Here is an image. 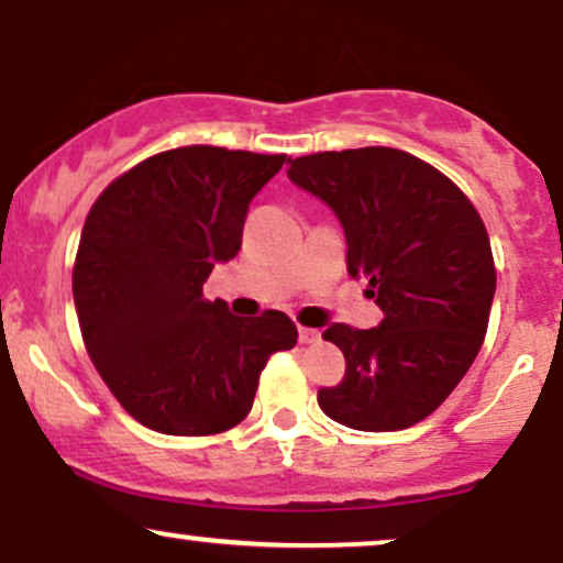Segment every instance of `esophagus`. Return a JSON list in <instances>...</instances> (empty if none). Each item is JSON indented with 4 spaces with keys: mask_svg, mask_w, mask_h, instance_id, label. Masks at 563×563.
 <instances>
[{
    "mask_svg": "<svg viewBox=\"0 0 563 563\" xmlns=\"http://www.w3.org/2000/svg\"><path fill=\"white\" fill-rule=\"evenodd\" d=\"M299 341L301 344H318L320 331H314V328H299Z\"/></svg>",
    "mask_w": 563,
    "mask_h": 563,
    "instance_id": "34e87169",
    "label": "esophagus"
}]
</instances>
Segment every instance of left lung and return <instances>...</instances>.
I'll list each match as a JSON object with an SVG mask.
<instances>
[{
	"mask_svg": "<svg viewBox=\"0 0 563 563\" xmlns=\"http://www.w3.org/2000/svg\"><path fill=\"white\" fill-rule=\"evenodd\" d=\"M288 179L333 211L349 275L371 283L384 312L367 331L325 328L346 376L320 389L322 412L357 431L423 421L461 384L487 333L495 262L482 217L442 172L397 147L294 158Z\"/></svg>",
	"mask_w": 563,
	"mask_h": 563,
	"instance_id": "1",
	"label": "left lung"
}]
</instances>
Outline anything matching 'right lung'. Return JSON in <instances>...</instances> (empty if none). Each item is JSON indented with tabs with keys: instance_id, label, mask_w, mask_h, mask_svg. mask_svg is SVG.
I'll return each instance as SVG.
<instances>
[{
	"instance_id": "add662e5",
	"label": "right lung",
	"mask_w": 563,
	"mask_h": 563,
	"mask_svg": "<svg viewBox=\"0 0 563 563\" xmlns=\"http://www.w3.org/2000/svg\"><path fill=\"white\" fill-rule=\"evenodd\" d=\"M283 164L187 145L142 161L95 200L74 267L76 314L97 373L147 429H232L269 354L296 346L283 312L238 318L222 299H203L214 264L241 251L249 203Z\"/></svg>"
}]
</instances>
